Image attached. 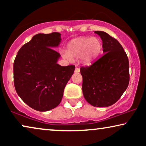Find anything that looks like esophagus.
I'll list each match as a JSON object with an SVG mask.
<instances>
[{"label": "esophagus", "instance_id": "34e87169", "mask_svg": "<svg viewBox=\"0 0 146 146\" xmlns=\"http://www.w3.org/2000/svg\"><path fill=\"white\" fill-rule=\"evenodd\" d=\"M80 70L79 68H76L75 70H74V72L75 73H78V72H80Z\"/></svg>", "mask_w": 146, "mask_h": 146}]
</instances>
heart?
Returning a JSON list of instances; mask_svg holds the SVG:
<instances>
[{
  "instance_id": "1",
  "label": "heart",
  "mask_w": 146,
  "mask_h": 146,
  "mask_svg": "<svg viewBox=\"0 0 146 146\" xmlns=\"http://www.w3.org/2000/svg\"><path fill=\"white\" fill-rule=\"evenodd\" d=\"M101 50L102 42L98 38H79L70 42L67 51L63 52L62 54L68 60L81 57L84 62L90 63L98 56Z\"/></svg>"
}]
</instances>
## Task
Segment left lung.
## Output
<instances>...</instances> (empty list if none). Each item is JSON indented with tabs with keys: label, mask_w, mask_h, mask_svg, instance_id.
<instances>
[{
	"label": "left lung",
	"mask_w": 146,
	"mask_h": 146,
	"mask_svg": "<svg viewBox=\"0 0 146 146\" xmlns=\"http://www.w3.org/2000/svg\"><path fill=\"white\" fill-rule=\"evenodd\" d=\"M102 40L104 54L89 66H82V92L93 106L108 107L120 98L129 82V61L118 41L103 31H94Z\"/></svg>",
	"instance_id": "obj_1"
}]
</instances>
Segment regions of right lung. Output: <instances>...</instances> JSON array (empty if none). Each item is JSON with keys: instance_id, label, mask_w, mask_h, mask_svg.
Here are the masks:
<instances>
[{"instance_id": "add662e5", "label": "right lung", "mask_w": 146, "mask_h": 146, "mask_svg": "<svg viewBox=\"0 0 146 146\" xmlns=\"http://www.w3.org/2000/svg\"><path fill=\"white\" fill-rule=\"evenodd\" d=\"M60 34H38L18 52L13 64L14 84L20 98L34 110L48 111L60 103L75 66L57 64L60 54L53 48Z\"/></svg>"}]
</instances>
